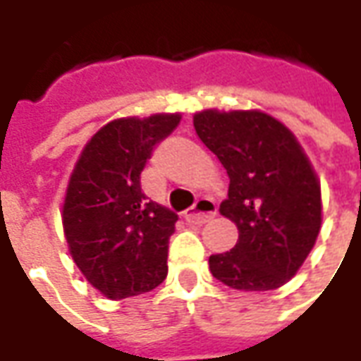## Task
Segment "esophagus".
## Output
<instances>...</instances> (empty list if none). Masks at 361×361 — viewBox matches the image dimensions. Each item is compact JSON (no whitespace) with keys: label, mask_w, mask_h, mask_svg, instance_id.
<instances>
[{"label":"esophagus","mask_w":361,"mask_h":361,"mask_svg":"<svg viewBox=\"0 0 361 361\" xmlns=\"http://www.w3.org/2000/svg\"><path fill=\"white\" fill-rule=\"evenodd\" d=\"M214 214H216V204L211 199H199L195 204H193V209H189L185 212V220L191 222V224H204V222H209L211 219H214Z\"/></svg>","instance_id":"obj_1"}]
</instances>
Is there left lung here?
I'll use <instances>...</instances> for the list:
<instances>
[{
    "label": "left lung",
    "instance_id": "left-lung-1",
    "mask_svg": "<svg viewBox=\"0 0 361 361\" xmlns=\"http://www.w3.org/2000/svg\"><path fill=\"white\" fill-rule=\"evenodd\" d=\"M193 126L230 178L220 214L240 238L211 255L212 276L243 292L286 284L303 265L321 230V185L295 137L259 110L195 114Z\"/></svg>",
    "mask_w": 361,
    "mask_h": 361
}]
</instances>
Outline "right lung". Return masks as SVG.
I'll return each mask as SVG.
<instances>
[{
    "label": "right lung",
    "mask_w": 361,
    "mask_h": 361,
    "mask_svg": "<svg viewBox=\"0 0 361 361\" xmlns=\"http://www.w3.org/2000/svg\"><path fill=\"white\" fill-rule=\"evenodd\" d=\"M180 114L121 118L87 142L63 203L75 265L110 300L150 292L168 274V242L178 216L141 191V172Z\"/></svg>",
    "instance_id": "1"
}]
</instances>
